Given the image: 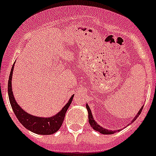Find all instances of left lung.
<instances>
[{"mask_svg":"<svg viewBox=\"0 0 156 156\" xmlns=\"http://www.w3.org/2000/svg\"><path fill=\"white\" fill-rule=\"evenodd\" d=\"M86 108H87V110H88V112H89V122H90V125H91V127H92L94 130L97 131V132H99L100 133H102V134H105V135L112 134V133H116L115 131L107 130V129H104V128H102V127H101L100 125H98V124L95 122V120H94V118H93L92 113H91V110H90V107H89L88 105H86ZM142 108H143V107L140 108V111H139V112L137 113L136 116H135V118H134V120H136V119L137 118V116L140 114V112H142ZM133 121H132V122H133Z\"/></svg>","mask_w":156,"mask_h":156,"instance_id":"left-lung-1","label":"left lung"}]
</instances>
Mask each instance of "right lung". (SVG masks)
Here are the masks:
<instances>
[{"label":"right lung","mask_w":156,"mask_h":156,"mask_svg":"<svg viewBox=\"0 0 156 156\" xmlns=\"http://www.w3.org/2000/svg\"><path fill=\"white\" fill-rule=\"evenodd\" d=\"M12 71H13V66H12L11 72H10V75H9V83H8V92H9V101H10L12 108V110L20 122L21 123L23 126L25 127L26 129L31 131L32 133H36V134L51 135L56 133L60 129L61 125H62L66 112L71 104L74 95L70 98L69 101L62 108V110L55 116L48 117V118H43V117H38V116L30 115L27 112H24L18 105L17 103L16 102L13 94H12Z\"/></svg>","instance_id":"obj_1"}]
</instances>
